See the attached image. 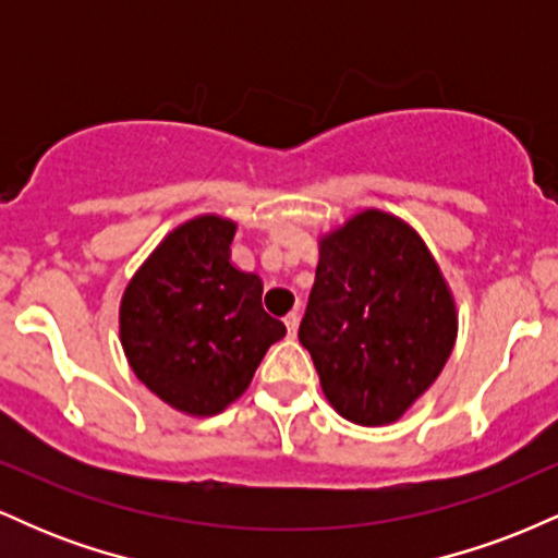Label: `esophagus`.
I'll list each match as a JSON object with an SVG mask.
<instances>
[{
	"label": "esophagus",
	"mask_w": 558,
	"mask_h": 558,
	"mask_svg": "<svg viewBox=\"0 0 558 558\" xmlns=\"http://www.w3.org/2000/svg\"><path fill=\"white\" fill-rule=\"evenodd\" d=\"M286 328H288V336H296V330H299V312H291V315H286Z\"/></svg>",
	"instance_id": "obj_1"
}]
</instances>
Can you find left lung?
<instances>
[{
	"instance_id": "8db88e82",
	"label": "left lung",
	"mask_w": 558,
	"mask_h": 558,
	"mask_svg": "<svg viewBox=\"0 0 558 558\" xmlns=\"http://www.w3.org/2000/svg\"><path fill=\"white\" fill-rule=\"evenodd\" d=\"M457 323L438 262L396 215L364 209L323 235L299 341L341 417L399 420L444 369Z\"/></svg>"
}]
</instances>
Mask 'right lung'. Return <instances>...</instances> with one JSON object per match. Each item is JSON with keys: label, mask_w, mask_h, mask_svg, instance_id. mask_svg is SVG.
<instances>
[{"label": "right lung", "mask_w": 558, "mask_h": 558, "mask_svg": "<svg viewBox=\"0 0 558 558\" xmlns=\"http://www.w3.org/2000/svg\"><path fill=\"white\" fill-rule=\"evenodd\" d=\"M235 222L198 215L165 235L120 301V343L151 393L213 417L248 388L286 325L262 310V278L230 262Z\"/></svg>", "instance_id": "right-lung-1"}]
</instances>
